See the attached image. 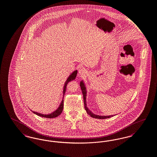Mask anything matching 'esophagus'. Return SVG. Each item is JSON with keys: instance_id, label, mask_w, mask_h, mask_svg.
Wrapping results in <instances>:
<instances>
[{"instance_id": "esophagus-1", "label": "esophagus", "mask_w": 157, "mask_h": 157, "mask_svg": "<svg viewBox=\"0 0 157 157\" xmlns=\"http://www.w3.org/2000/svg\"><path fill=\"white\" fill-rule=\"evenodd\" d=\"M87 74H88V72L85 68H81L79 70L78 75L83 77V76H85Z\"/></svg>"}]
</instances>
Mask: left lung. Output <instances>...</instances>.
Segmentation results:
<instances>
[{
  "mask_svg": "<svg viewBox=\"0 0 157 157\" xmlns=\"http://www.w3.org/2000/svg\"><path fill=\"white\" fill-rule=\"evenodd\" d=\"M80 86L81 88L82 92L83 94V101H84V106H85V109L86 110V112L89 116H90L92 117L95 118V119H107L110 118L111 117H113L114 115H110V116H99L95 114L94 113H92L87 107V104H86V95H87V90L85 86L84 82L82 80L80 82ZM116 115V114H115Z\"/></svg>",
  "mask_w": 157,
  "mask_h": 157,
  "instance_id": "left-lung-1",
  "label": "left lung"
}]
</instances>
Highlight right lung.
<instances>
[{"label": "right lung", "mask_w": 157, "mask_h": 157, "mask_svg": "<svg viewBox=\"0 0 157 157\" xmlns=\"http://www.w3.org/2000/svg\"><path fill=\"white\" fill-rule=\"evenodd\" d=\"M77 72L78 71L75 70L73 72H72V74L71 75H69L68 78H67V79L66 80V81L64 83V86L63 88V100L61 101V102L60 103L59 106L56 109L55 111H54L53 112L48 114H41V113H38L36 112H34L32 111V112L34 113L35 114L37 115L38 116L40 117H45V118H48V119H52V118H54L56 117L57 116H58L59 115L61 114V113H62L63 110V96H64V94L66 92V89H67V86L69 82L74 81L76 77V75H77Z\"/></svg>", "instance_id": "add662e5"}]
</instances>
